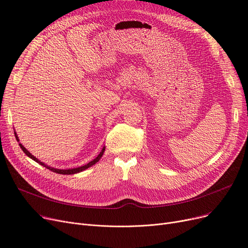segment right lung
Returning a JSON list of instances; mask_svg holds the SVG:
<instances>
[{
	"instance_id": "add662e5",
	"label": "right lung",
	"mask_w": 248,
	"mask_h": 248,
	"mask_svg": "<svg viewBox=\"0 0 248 248\" xmlns=\"http://www.w3.org/2000/svg\"><path fill=\"white\" fill-rule=\"evenodd\" d=\"M15 136H16V139H17V141H19V139H18V137H17V135H16V133H15ZM19 145H20V147H21V149L24 151V153L25 155H27V156H29L30 158H32L33 160H35L36 162H38L39 164H41V166H43V167H45L46 169H48V170H50L51 171H53V172H56V173H61V174H74V173H78V172H80V171H82V170H87L88 168H90V167H92V166H93V164H95L96 162H98L99 160H100V158L102 157V155H103V153H104V151H105V147H103V149H102V151L100 152V155L93 159V160H92V161H90L89 163H87V164H85V166H82V167H79V168H76V169H69V170H57V169H53V168H50V167H47V166H45V164L43 163V162H41L40 160H38L36 157L35 156H33L31 153L24 147L23 146L21 143H19Z\"/></svg>"
}]
</instances>
